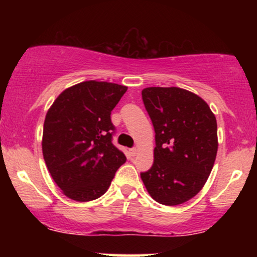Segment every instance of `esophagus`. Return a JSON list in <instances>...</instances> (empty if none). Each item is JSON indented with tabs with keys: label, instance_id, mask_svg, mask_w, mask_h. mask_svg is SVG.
Instances as JSON below:
<instances>
[{
	"label": "esophagus",
	"instance_id": "1",
	"mask_svg": "<svg viewBox=\"0 0 257 257\" xmlns=\"http://www.w3.org/2000/svg\"><path fill=\"white\" fill-rule=\"evenodd\" d=\"M137 152H138L137 147H133V149H131V155L133 156V157H134V156L137 155Z\"/></svg>",
	"mask_w": 257,
	"mask_h": 257
}]
</instances>
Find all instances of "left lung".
<instances>
[{
  "label": "left lung",
  "mask_w": 257,
  "mask_h": 257,
  "mask_svg": "<svg viewBox=\"0 0 257 257\" xmlns=\"http://www.w3.org/2000/svg\"><path fill=\"white\" fill-rule=\"evenodd\" d=\"M156 133L155 161L141 173L156 202L179 205L193 198L210 175L217 153V123L208 104L178 87L141 91Z\"/></svg>",
  "instance_id": "obj_1"
}]
</instances>
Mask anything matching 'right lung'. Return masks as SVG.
Masks as SVG:
<instances>
[{"label":"right lung","instance_id":"add662e5","mask_svg":"<svg viewBox=\"0 0 257 257\" xmlns=\"http://www.w3.org/2000/svg\"><path fill=\"white\" fill-rule=\"evenodd\" d=\"M125 85L85 81L65 89L46 114L42 152L64 194L77 202L101 197L126 161L112 144L111 111Z\"/></svg>","mask_w":257,"mask_h":257}]
</instances>
